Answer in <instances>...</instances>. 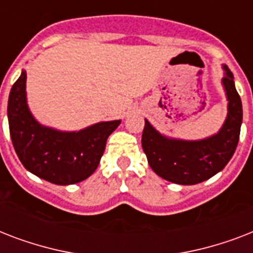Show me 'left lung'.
<instances>
[{
    "instance_id": "1",
    "label": "left lung",
    "mask_w": 253,
    "mask_h": 253,
    "mask_svg": "<svg viewBox=\"0 0 253 253\" xmlns=\"http://www.w3.org/2000/svg\"><path fill=\"white\" fill-rule=\"evenodd\" d=\"M222 84L227 95V118L218 134L201 140L164 136L146 119L142 147L148 164L158 176L174 184L194 185L209 180L227 166L239 142L243 121L242 99L235 89L234 75L223 65Z\"/></svg>"
}]
</instances>
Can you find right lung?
<instances>
[{"label": "right lung", "mask_w": 253, "mask_h": 253, "mask_svg": "<svg viewBox=\"0 0 253 253\" xmlns=\"http://www.w3.org/2000/svg\"><path fill=\"white\" fill-rule=\"evenodd\" d=\"M26 71L14 83L7 119L14 150L29 172L56 185L77 184L94 172L109 135L121 121L99 122L80 131H59L34 118L26 99Z\"/></svg>", "instance_id": "add662e5"}]
</instances>
